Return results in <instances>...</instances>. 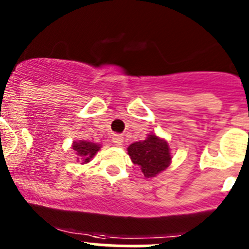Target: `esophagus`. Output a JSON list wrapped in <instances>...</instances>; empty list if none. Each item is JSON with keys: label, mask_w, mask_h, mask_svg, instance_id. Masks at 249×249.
<instances>
[{"label": "esophagus", "mask_w": 249, "mask_h": 249, "mask_svg": "<svg viewBox=\"0 0 249 249\" xmlns=\"http://www.w3.org/2000/svg\"><path fill=\"white\" fill-rule=\"evenodd\" d=\"M112 143L115 145H121L123 143V136H121V134H115V136L112 137Z\"/></svg>", "instance_id": "esophagus-1"}]
</instances>
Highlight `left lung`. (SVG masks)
<instances>
[{"label":"left lung","mask_w":249,"mask_h":249,"mask_svg":"<svg viewBox=\"0 0 249 249\" xmlns=\"http://www.w3.org/2000/svg\"><path fill=\"white\" fill-rule=\"evenodd\" d=\"M127 150L131 160L140 166L144 178L157 177L172 163L169 144L156 133L148 134L144 141L132 143Z\"/></svg>","instance_id":"left-lung-1"}]
</instances>
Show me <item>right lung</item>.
<instances>
[{
    "label": "right lung",
    "instance_id": "obj_1",
    "mask_svg": "<svg viewBox=\"0 0 249 249\" xmlns=\"http://www.w3.org/2000/svg\"><path fill=\"white\" fill-rule=\"evenodd\" d=\"M71 148L77 156V160L81 161V164H86L96 156V153L101 148V144L89 142V141L79 140L72 142Z\"/></svg>",
    "mask_w": 249,
    "mask_h": 249
}]
</instances>
